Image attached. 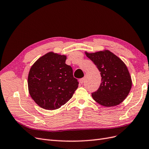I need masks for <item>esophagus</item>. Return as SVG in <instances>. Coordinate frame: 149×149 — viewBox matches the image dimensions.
<instances>
[{
	"label": "esophagus",
	"instance_id": "obj_1",
	"mask_svg": "<svg viewBox=\"0 0 149 149\" xmlns=\"http://www.w3.org/2000/svg\"><path fill=\"white\" fill-rule=\"evenodd\" d=\"M84 78L80 79H79V83L82 84L84 83Z\"/></svg>",
	"mask_w": 149,
	"mask_h": 149
}]
</instances>
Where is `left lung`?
<instances>
[{
  "label": "left lung",
  "instance_id": "obj_1",
  "mask_svg": "<svg viewBox=\"0 0 149 149\" xmlns=\"http://www.w3.org/2000/svg\"><path fill=\"white\" fill-rule=\"evenodd\" d=\"M101 73V83L93 100L105 107L119 105L127 97L132 87V79L127 66L120 58L109 50L95 53L85 52Z\"/></svg>",
  "mask_w": 149,
  "mask_h": 149
}]
</instances>
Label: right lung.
<instances>
[{
    "label": "right lung",
    "instance_id": "right-lung-1",
    "mask_svg": "<svg viewBox=\"0 0 149 149\" xmlns=\"http://www.w3.org/2000/svg\"><path fill=\"white\" fill-rule=\"evenodd\" d=\"M66 60V56L51 52L39 58L30 70V95L45 109L60 108L70 100L78 87L73 69L65 63Z\"/></svg>",
    "mask_w": 149,
    "mask_h": 149
}]
</instances>
